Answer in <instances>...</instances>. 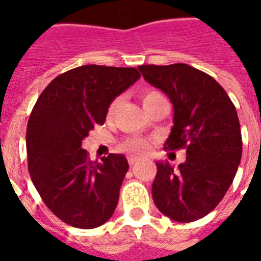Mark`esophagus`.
I'll return each mask as SVG.
<instances>
[{
  "instance_id": "esophagus-1",
  "label": "esophagus",
  "mask_w": 261,
  "mask_h": 261,
  "mask_svg": "<svg viewBox=\"0 0 261 261\" xmlns=\"http://www.w3.org/2000/svg\"><path fill=\"white\" fill-rule=\"evenodd\" d=\"M137 161H138V159L133 158V156H131V158H128V164H130V166H133V165L136 164Z\"/></svg>"
}]
</instances>
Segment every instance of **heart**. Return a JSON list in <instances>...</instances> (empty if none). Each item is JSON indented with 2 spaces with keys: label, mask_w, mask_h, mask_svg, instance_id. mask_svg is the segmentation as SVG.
Instances as JSON below:
<instances>
[{
  "label": "heart",
  "mask_w": 261,
  "mask_h": 261,
  "mask_svg": "<svg viewBox=\"0 0 261 261\" xmlns=\"http://www.w3.org/2000/svg\"><path fill=\"white\" fill-rule=\"evenodd\" d=\"M164 95L158 91H145L142 93V105H144V109L148 108L151 103L156 102L159 99H162ZM117 105H119V100L116 99L113 102L110 103V106H109V116L110 114H113V112L117 108ZM151 147V141H148L145 138H138V137H134V138H128V140H125L123 142V148H124L127 152L133 153V155H142V153H145Z\"/></svg>",
  "instance_id": "obj_1"
}]
</instances>
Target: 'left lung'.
Instances as JSON below:
<instances>
[{
  "instance_id": "8db88e82",
  "label": "left lung",
  "mask_w": 261,
  "mask_h": 261,
  "mask_svg": "<svg viewBox=\"0 0 261 261\" xmlns=\"http://www.w3.org/2000/svg\"><path fill=\"white\" fill-rule=\"evenodd\" d=\"M138 69L173 105V127L165 149H186L187 155L177 169L169 162H156L153 202L170 219L193 222L218 205L241 164L236 109L213 76L192 65H140Z\"/></svg>"
}]
</instances>
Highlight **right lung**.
Returning a JSON list of instances; mask_svg holds the SVG:
<instances>
[{
	"label": "right lung",
	"mask_w": 261,
	"mask_h": 261,
	"mask_svg": "<svg viewBox=\"0 0 261 261\" xmlns=\"http://www.w3.org/2000/svg\"><path fill=\"white\" fill-rule=\"evenodd\" d=\"M140 76L137 68L81 65L56 76L37 99L26 128L28 168L44 204L65 224L92 229L113 215L128 162L121 153L92 162L82 140Z\"/></svg>",
	"instance_id": "add662e5"
}]
</instances>
